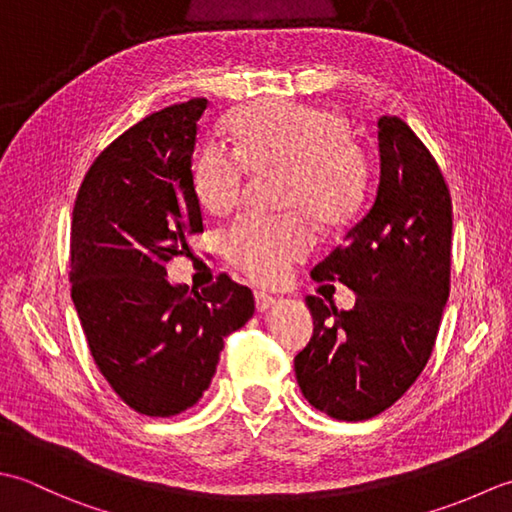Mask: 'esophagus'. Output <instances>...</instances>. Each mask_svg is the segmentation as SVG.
I'll return each instance as SVG.
<instances>
[{"label":"esophagus","mask_w":512,"mask_h":512,"mask_svg":"<svg viewBox=\"0 0 512 512\" xmlns=\"http://www.w3.org/2000/svg\"><path fill=\"white\" fill-rule=\"evenodd\" d=\"M254 298H256V309H258V311H267V309L276 302V298L265 294V291H256Z\"/></svg>","instance_id":"esophagus-1"}]
</instances>
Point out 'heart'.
<instances>
[{"label": "heart", "instance_id": "heart-1", "mask_svg": "<svg viewBox=\"0 0 512 512\" xmlns=\"http://www.w3.org/2000/svg\"><path fill=\"white\" fill-rule=\"evenodd\" d=\"M234 152L212 145L198 159L194 190L207 212L225 214L241 201L247 170L283 168V203L320 225L351 221L367 194V161L336 110L294 101H256L227 119ZM225 258L256 283H278L316 247V229L302 212L245 214L229 225Z\"/></svg>", "mask_w": 512, "mask_h": 512}]
</instances>
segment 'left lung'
I'll use <instances>...</instances> for the list:
<instances>
[{
	"label": "left lung",
	"mask_w": 512,
	"mask_h": 512,
	"mask_svg": "<svg viewBox=\"0 0 512 512\" xmlns=\"http://www.w3.org/2000/svg\"><path fill=\"white\" fill-rule=\"evenodd\" d=\"M378 150L371 207L311 271L358 302L340 311L307 296L316 329L294 360L309 404L344 422L389 409L417 380L451 291L453 203L440 165L400 117H380Z\"/></svg>",
	"instance_id": "obj_1"
}]
</instances>
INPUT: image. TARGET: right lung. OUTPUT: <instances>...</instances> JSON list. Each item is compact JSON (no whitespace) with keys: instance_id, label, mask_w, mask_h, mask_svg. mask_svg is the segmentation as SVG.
<instances>
[{"instance_id":"obj_1","label":"right lung","mask_w":512,"mask_h":512,"mask_svg":"<svg viewBox=\"0 0 512 512\" xmlns=\"http://www.w3.org/2000/svg\"><path fill=\"white\" fill-rule=\"evenodd\" d=\"M207 99L152 112L103 150L70 225V294L97 369L137 413L170 417L201 400L223 338L254 316V294L218 274L196 291L165 263L203 232L192 154Z\"/></svg>"}]
</instances>
